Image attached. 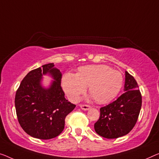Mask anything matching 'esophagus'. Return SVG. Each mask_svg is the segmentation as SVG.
Here are the masks:
<instances>
[{"label": "esophagus", "mask_w": 159, "mask_h": 159, "mask_svg": "<svg viewBox=\"0 0 159 159\" xmlns=\"http://www.w3.org/2000/svg\"><path fill=\"white\" fill-rule=\"evenodd\" d=\"M80 107L83 110L87 111V110H89L90 108H91V106H90L89 105H86V104H80Z\"/></svg>", "instance_id": "obj_1"}]
</instances>
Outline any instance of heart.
I'll use <instances>...</instances> for the list:
<instances>
[{
	"label": "heart",
	"instance_id": "obj_1",
	"mask_svg": "<svg viewBox=\"0 0 159 159\" xmlns=\"http://www.w3.org/2000/svg\"><path fill=\"white\" fill-rule=\"evenodd\" d=\"M123 75L106 65L86 66L80 68L76 74L63 75L62 86L68 98L77 101L89 86V93L96 102L103 103L114 98L123 85Z\"/></svg>",
	"mask_w": 159,
	"mask_h": 159
}]
</instances>
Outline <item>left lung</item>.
Listing matches in <instances>:
<instances>
[{"label":"left lung","instance_id":"left-lung-1","mask_svg":"<svg viewBox=\"0 0 159 159\" xmlns=\"http://www.w3.org/2000/svg\"><path fill=\"white\" fill-rule=\"evenodd\" d=\"M124 93L100 108V117L94 129L99 136L117 139L129 134L136 125L140 113L142 97L136 80L125 71Z\"/></svg>","mask_w":159,"mask_h":159}]
</instances>
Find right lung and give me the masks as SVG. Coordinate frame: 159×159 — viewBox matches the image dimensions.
<instances>
[{"mask_svg": "<svg viewBox=\"0 0 159 159\" xmlns=\"http://www.w3.org/2000/svg\"><path fill=\"white\" fill-rule=\"evenodd\" d=\"M49 73L54 79L48 89L41 86L43 75ZM62 74L53 63L32 70L24 77L15 97L19 124L30 136L51 139L64 129L65 118L75 105L65 98L61 86Z\"/></svg>", "mask_w": 159, "mask_h": 159, "instance_id": "right-lung-1", "label": "right lung"}]
</instances>
